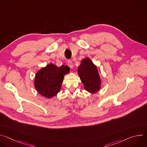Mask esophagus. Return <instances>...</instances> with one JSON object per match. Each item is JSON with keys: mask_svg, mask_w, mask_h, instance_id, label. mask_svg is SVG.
<instances>
[{"mask_svg": "<svg viewBox=\"0 0 147 147\" xmlns=\"http://www.w3.org/2000/svg\"><path fill=\"white\" fill-rule=\"evenodd\" d=\"M68 65L69 66V67L71 69H73L74 67V66H73V61L71 60H68Z\"/></svg>", "mask_w": 147, "mask_h": 147, "instance_id": "obj_1", "label": "esophagus"}]
</instances>
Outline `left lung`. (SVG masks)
Here are the masks:
<instances>
[{
	"instance_id": "left-lung-1",
	"label": "left lung",
	"mask_w": 147,
	"mask_h": 147,
	"mask_svg": "<svg viewBox=\"0 0 147 147\" xmlns=\"http://www.w3.org/2000/svg\"><path fill=\"white\" fill-rule=\"evenodd\" d=\"M78 74L84 89L91 94L96 93L100 88V78L96 66L88 57L82 59L78 67Z\"/></svg>"
}]
</instances>
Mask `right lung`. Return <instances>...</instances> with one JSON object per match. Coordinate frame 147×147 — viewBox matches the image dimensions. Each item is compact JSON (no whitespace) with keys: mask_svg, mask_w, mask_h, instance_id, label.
I'll return each mask as SVG.
<instances>
[{"mask_svg":"<svg viewBox=\"0 0 147 147\" xmlns=\"http://www.w3.org/2000/svg\"><path fill=\"white\" fill-rule=\"evenodd\" d=\"M70 71V68L62 65L57 67L52 63L42 68L35 74L34 86L39 94L47 98L56 95L60 91L64 76Z\"/></svg>","mask_w":147,"mask_h":147,"instance_id":"add662e5","label":"right lung"}]
</instances>
